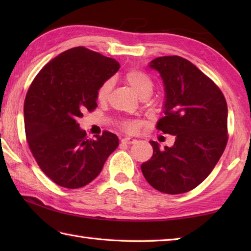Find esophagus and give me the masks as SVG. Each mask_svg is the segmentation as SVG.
<instances>
[{
  "label": "esophagus",
  "mask_w": 251,
  "mask_h": 251,
  "mask_svg": "<svg viewBox=\"0 0 251 251\" xmlns=\"http://www.w3.org/2000/svg\"><path fill=\"white\" fill-rule=\"evenodd\" d=\"M137 140L134 139V138H129V137H125L122 139V143H125V145H132L135 143Z\"/></svg>",
  "instance_id": "1"
}]
</instances>
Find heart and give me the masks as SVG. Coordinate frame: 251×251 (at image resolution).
I'll return each instance as SVG.
<instances>
[{
  "mask_svg": "<svg viewBox=\"0 0 251 251\" xmlns=\"http://www.w3.org/2000/svg\"><path fill=\"white\" fill-rule=\"evenodd\" d=\"M125 78L127 83L136 90L137 94L139 95L140 97L151 94L153 83L150 76H149L145 71L139 70V69H131V70L126 73ZM112 86H113V81H112V79H106V81L101 84L97 89V99L101 101V102L108 99ZM121 126L123 129L129 132H135L138 129V127H139V124H138L137 122L126 121L123 122Z\"/></svg>",
  "mask_w": 251,
  "mask_h": 251,
  "instance_id": "b5f03b06",
  "label": "heart"
}]
</instances>
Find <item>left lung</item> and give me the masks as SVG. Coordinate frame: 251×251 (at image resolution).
<instances>
[{
    "label": "left lung",
    "instance_id": "1",
    "mask_svg": "<svg viewBox=\"0 0 251 251\" xmlns=\"http://www.w3.org/2000/svg\"><path fill=\"white\" fill-rule=\"evenodd\" d=\"M161 75L166 100L156 128L175 135L172 148L150 141L153 155L141 165L154 189L181 194L196 188L219 161L227 143V105L220 88L193 63L164 56L149 65Z\"/></svg>",
    "mask_w": 251,
    "mask_h": 251
}]
</instances>
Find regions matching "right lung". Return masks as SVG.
Masks as SVG:
<instances>
[{
	"instance_id": "1",
	"label": "right lung",
	"mask_w": 251,
	"mask_h": 251,
	"mask_svg": "<svg viewBox=\"0 0 251 251\" xmlns=\"http://www.w3.org/2000/svg\"><path fill=\"white\" fill-rule=\"evenodd\" d=\"M120 69L99 52L73 47L37 73L25 99V130L32 155L47 177L67 189L88 184L102 170L119 138L104 130L88 139L77 123L97 108V89Z\"/></svg>"
}]
</instances>
